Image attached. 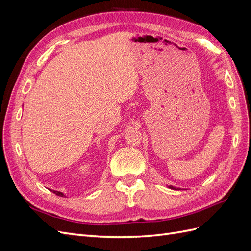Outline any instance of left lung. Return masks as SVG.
Returning <instances> with one entry per match:
<instances>
[{
    "instance_id": "left-lung-1",
    "label": "left lung",
    "mask_w": 251,
    "mask_h": 251,
    "mask_svg": "<svg viewBox=\"0 0 251 251\" xmlns=\"http://www.w3.org/2000/svg\"><path fill=\"white\" fill-rule=\"evenodd\" d=\"M169 187H170V188H172V189H179V188H176V187H174V186H172V185H171V186H169Z\"/></svg>"
}]
</instances>
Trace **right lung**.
<instances>
[{
  "label": "right lung",
  "instance_id": "right-lung-1",
  "mask_svg": "<svg viewBox=\"0 0 251 251\" xmlns=\"http://www.w3.org/2000/svg\"><path fill=\"white\" fill-rule=\"evenodd\" d=\"M53 193H54L55 195H57V196H60V197H63L64 196V194L63 193H60V192H57V191H52Z\"/></svg>",
  "mask_w": 251,
  "mask_h": 251
}]
</instances>
